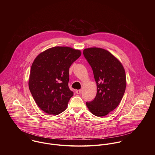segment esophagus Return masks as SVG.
<instances>
[{
  "label": "esophagus",
  "instance_id": "obj_1",
  "mask_svg": "<svg viewBox=\"0 0 155 155\" xmlns=\"http://www.w3.org/2000/svg\"><path fill=\"white\" fill-rule=\"evenodd\" d=\"M76 93L78 94H80L81 93V90L79 89V90H76Z\"/></svg>",
  "mask_w": 155,
  "mask_h": 155
}]
</instances>
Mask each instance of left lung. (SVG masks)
I'll return each mask as SVG.
<instances>
[{
    "label": "left lung",
    "mask_w": 155,
    "mask_h": 155,
    "mask_svg": "<svg viewBox=\"0 0 155 155\" xmlns=\"http://www.w3.org/2000/svg\"><path fill=\"white\" fill-rule=\"evenodd\" d=\"M83 54L92 69L97 87L95 98L87 102V106L96 116H106L117 107L124 95L125 70L120 61L104 49L87 48Z\"/></svg>",
    "instance_id": "1"
}]
</instances>
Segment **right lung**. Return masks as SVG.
I'll return each mask as SVG.
<instances>
[{"mask_svg":"<svg viewBox=\"0 0 155 155\" xmlns=\"http://www.w3.org/2000/svg\"><path fill=\"white\" fill-rule=\"evenodd\" d=\"M81 55L79 50L55 46L41 53L30 70L28 87L42 110L57 115L66 109L73 92L68 87L69 68Z\"/></svg>","mask_w":155,"mask_h":155,"instance_id":"obj_1","label":"right lung"}]
</instances>
